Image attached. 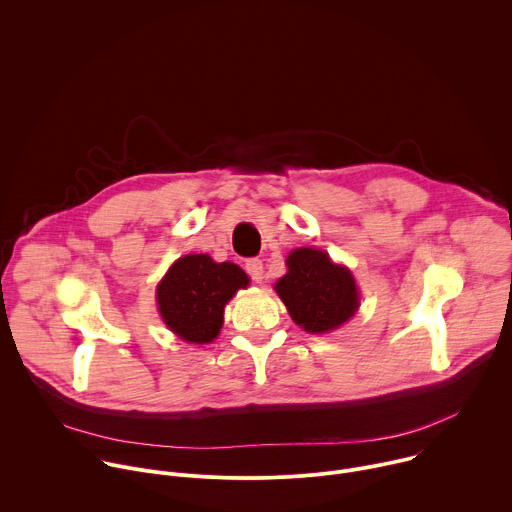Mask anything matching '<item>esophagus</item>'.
Masks as SVG:
<instances>
[{
  "label": "esophagus",
  "instance_id": "34e87169",
  "mask_svg": "<svg viewBox=\"0 0 512 512\" xmlns=\"http://www.w3.org/2000/svg\"><path fill=\"white\" fill-rule=\"evenodd\" d=\"M246 272L250 274V278H252L256 284H262L264 278H266V274H264V264H262V260H258V258L246 260Z\"/></svg>",
  "mask_w": 512,
  "mask_h": 512
}]
</instances>
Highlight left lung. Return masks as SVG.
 <instances>
[{
	"instance_id": "obj_1",
	"label": "left lung",
	"mask_w": 512,
	"mask_h": 512,
	"mask_svg": "<svg viewBox=\"0 0 512 512\" xmlns=\"http://www.w3.org/2000/svg\"><path fill=\"white\" fill-rule=\"evenodd\" d=\"M286 266L288 272L274 290L300 328L310 334H324L356 314L360 306L356 280L324 250L296 248L286 258Z\"/></svg>"
}]
</instances>
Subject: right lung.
I'll return each mask as SVG.
<instances>
[{"instance_id": "add662e5", "label": "right lung", "mask_w": 512, "mask_h": 512, "mask_svg": "<svg viewBox=\"0 0 512 512\" xmlns=\"http://www.w3.org/2000/svg\"><path fill=\"white\" fill-rule=\"evenodd\" d=\"M250 284L232 262H214L208 254L178 258L156 288V302L166 326L192 344L212 342L224 322L228 300Z\"/></svg>"}]
</instances>
